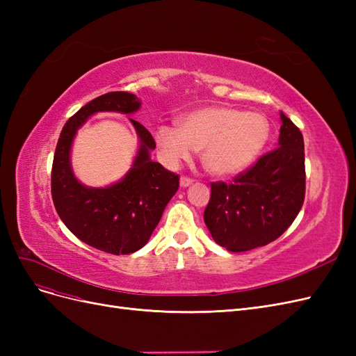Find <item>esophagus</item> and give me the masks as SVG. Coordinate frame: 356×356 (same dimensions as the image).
<instances>
[{
    "label": "esophagus",
    "instance_id": "esophagus-1",
    "mask_svg": "<svg viewBox=\"0 0 356 356\" xmlns=\"http://www.w3.org/2000/svg\"><path fill=\"white\" fill-rule=\"evenodd\" d=\"M179 184H181V187H188L190 184H193V178H190V177H181Z\"/></svg>",
    "mask_w": 356,
    "mask_h": 356
}]
</instances>
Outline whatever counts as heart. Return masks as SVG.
I'll use <instances>...</instances> for the list:
<instances>
[{"label":"heart","instance_id":"heart-1","mask_svg":"<svg viewBox=\"0 0 356 356\" xmlns=\"http://www.w3.org/2000/svg\"><path fill=\"white\" fill-rule=\"evenodd\" d=\"M268 122L258 113L232 106H207L178 120V129L160 126L156 139L170 165L200 152L203 169L215 177L234 175L250 166L268 139Z\"/></svg>","mask_w":356,"mask_h":356}]
</instances>
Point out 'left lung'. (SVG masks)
Returning <instances> with one entry per match:
<instances>
[{
	"label": "left lung",
	"instance_id": "left-lung-1",
	"mask_svg": "<svg viewBox=\"0 0 356 356\" xmlns=\"http://www.w3.org/2000/svg\"><path fill=\"white\" fill-rule=\"evenodd\" d=\"M279 145L232 182H211L203 220L213 241L245 252L276 241L298 215L306 195L305 143L300 129L281 114Z\"/></svg>",
	"mask_w": 356,
	"mask_h": 356
}]
</instances>
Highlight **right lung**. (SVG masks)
Returning <instances> with one entry per match:
<instances>
[{
	"instance_id": "1",
	"label": "right lung",
	"mask_w": 356,
	"mask_h": 356,
	"mask_svg": "<svg viewBox=\"0 0 356 356\" xmlns=\"http://www.w3.org/2000/svg\"><path fill=\"white\" fill-rule=\"evenodd\" d=\"M139 105L141 101L129 92H110L95 98L68 118L53 157L51 199L60 220L84 243L114 255L135 252L148 242L179 187V175L149 160L148 149L156 148L154 138L132 118L141 147L134 168L111 187L80 184L71 170L70 148L75 132L89 115L98 111L131 114Z\"/></svg>"
}]
</instances>
